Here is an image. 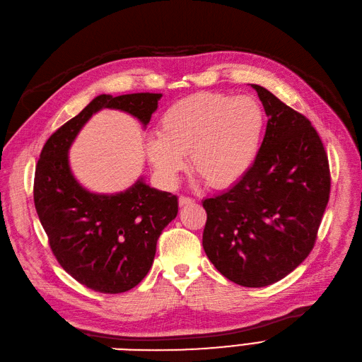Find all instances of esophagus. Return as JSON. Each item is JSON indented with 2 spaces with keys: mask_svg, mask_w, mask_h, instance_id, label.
Here are the masks:
<instances>
[{
  "mask_svg": "<svg viewBox=\"0 0 362 362\" xmlns=\"http://www.w3.org/2000/svg\"><path fill=\"white\" fill-rule=\"evenodd\" d=\"M194 202V199L192 198H189V197H179V206L180 207H186V206H189V204H192Z\"/></svg>",
  "mask_w": 362,
  "mask_h": 362,
  "instance_id": "1",
  "label": "esophagus"
}]
</instances>
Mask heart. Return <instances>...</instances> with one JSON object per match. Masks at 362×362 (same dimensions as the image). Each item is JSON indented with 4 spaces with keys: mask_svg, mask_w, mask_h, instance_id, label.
<instances>
[{
    "mask_svg": "<svg viewBox=\"0 0 362 362\" xmlns=\"http://www.w3.org/2000/svg\"><path fill=\"white\" fill-rule=\"evenodd\" d=\"M266 115L251 96L202 91L170 105L148 139V160L165 186L175 185L191 156L192 170L211 187L240 182L262 149Z\"/></svg>",
    "mask_w": 362,
    "mask_h": 362,
    "instance_id": "obj_1",
    "label": "heart"
}]
</instances>
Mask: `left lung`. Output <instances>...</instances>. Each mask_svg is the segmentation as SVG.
<instances>
[{
  "label": "left lung",
  "mask_w": 362,
  "mask_h": 362,
  "mask_svg": "<svg viewBox=\"0 0 362 362\" xmlns=\"http://www.w3.org/2000/svg\"><path fill=\"white\" fill-rule=\"evenodd\" d=\"M251 87L269 118L262 149L240 182L202 201V247L223 276L257 288L309 256L328 204L329 167L310 121L269 90Z\"/></svg>",
  "instance_id": "1"
}]
</instances>
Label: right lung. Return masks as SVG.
I'll list each match as a JSON object with an SVG mask.
<instances>
[{"instance_id": "1", "label": "right lung", "mask_w": 362, "mask_h": 362, "mask_svg": "<svg viewBox=\"0 0 362 362\" xmlns=\"http://www.w3.org/2000/svg\"><path fill=\"white\" fill-rule=\"evenodd\" d=\"M161 93L100 94L47 140L35 168L34 202L49 244L80 284L117 294L136 287L149 272L163 229L177 216V197L140 177L127 191L94 194L75 179L69 148L100 109H117L146 127Z\"/></svg>"}]
</instances>
